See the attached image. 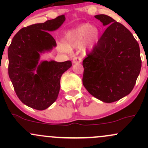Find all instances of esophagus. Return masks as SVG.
I'll use <instances>...</instances> for the list:
<instances>
[{"mask_svg": "<svg viewBox=\"0 0 148 148\" xmlns=\"http://www.w3.org/2000/svg\"><path fill=\"white\" fill-rule=\"evenodd\" d=\"M73 62L74 63H80V62H81V58L77 56L74 57L73 58Z\"/></svg>", "mask_w": 148, "mask_h": 148, "instance_id": "obj_1", "label": "esophagus"}]
</instances>
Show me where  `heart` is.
<instances>
[{
	"instance_id": "b5f03b06",
	"label": "heart",
	"mask_w": 148,
	"mask_h": 148,
	"mask_svg": "<svg viewBox=\"0 0 148 148\" xmlns=\"http://www.w3.org/2000/svg\"><path fill=\"white\" fill-rule=\"evenodd\" d=\"M99 36V30L95 26L89 24H83L71 30L66 35V43H60V49L65 52H69V46L79 47L86 42L88 48H92L98 41Z\"/></svg>"
}]
</instances>
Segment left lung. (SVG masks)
<instances>
[{
	"label": "left lung",
	"instance_id": "left-lung-1",
	"mask_svg": "<svg viewBox=\"0 0 148 148\" xmlns=\"http://www.w3.org/2000/svg\"><path fill=\"white\" fill-rule=\"evenodd\" d=\"M95 17L107 26L83 60V84L103 102L118 101L132 92L141 69L138 43L126 27L111 16Z\"/></svg>",
	"mask_w": 148,
	"mask_h": 148
}]
</instances>
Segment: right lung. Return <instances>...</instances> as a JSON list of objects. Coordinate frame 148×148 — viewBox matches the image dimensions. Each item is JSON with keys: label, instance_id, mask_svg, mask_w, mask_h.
<instances>
[{"label": "right lung", "instance_id": "add662e5", "mask_svg": "<svg viewBox=\"0 0 148 148\" xmlns=\"http://www.w3.org/2000/svg\"><path fill=\"white\" fill-rule=\"evenodd\" d=\"M64 21V15H60L21 28L8 48V74L15 92L24 104L39 111L47 108L56 100L61 76L72 66L70 60L43 61L38 64L40 54L56 46L49 32L57 30Z\"/></svg>", "mask_w": 148, "mask_h": 148}]
</instances>
